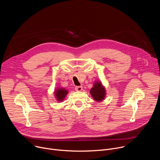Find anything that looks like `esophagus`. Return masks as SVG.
Returning <instances> with one entry per match:
<instances>
[{
	"label": "esophagus",
	"mask_w": 160,
	"mask_h": 160,
	"mask_svg": "<svg viewBox=\"0 0 160 160\" xmlns=\"http://www.w3.org/2000/svg\"><path fill=\"white\" fill-rule=\"evenodd\" d=\"M75 90L77 91H81L83 90V87L82 86H76L75 87Z\"/></svg>",
	"instance_id": "34e87169"
}]
</instances>
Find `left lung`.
Wrapping results in <instances>:
<instances>
[{
	"label": "left lung",
	"instance_id": "8db88e82",
	"mask_svg": "<svg viewBox=\"0 0 160 160\" xmlns=\"http://www.w3.org/2000/svg\"><path fill=\"white\" fill-rule=\"evenodd\" d=\"M105 89L101 85V82H96L94 85L93 87L90 89V92L94 99L97 101H101L105 98L106 92Z\"/></svg>",
	"mask_w": 160,
	"mask_h": 160
}]
</instances>
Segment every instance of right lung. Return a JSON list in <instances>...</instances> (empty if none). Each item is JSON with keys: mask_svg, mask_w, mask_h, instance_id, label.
Segmentation results:
<instances>
[{"mask_svg": "<svg viewBox=\"0 0 160 160\" xmlns=\"http://www.w3.org/2000/svg\"><path fill=\"white\" fill-rule=\"evenodd\" d=\"M68 94V91L65 90L64 88H59L56 90L55 92V96L56 97V99L59 101H61L64 99L65 96Z\"/></svg>", "mask_w": 160, "mask_h": 160, "instance_id": "obj_1", "label": "right lung"}]
</instances>
